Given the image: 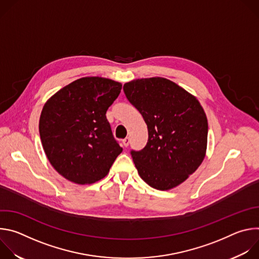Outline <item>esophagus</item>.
Segmentation results:
<instances>
[{"label":"esophagus","instance_id":"34e87169","mask_svg":"<svg viewBox=\"0 0 259 259\" xmlns=\"http://www.w3.org/2000/svg\"><path fill=\"white\" fill-rule=\"evenodd\" d=\"M129 143H130V138L129 137H126L125 139H123V145L125 147H127L129 145Z\"/></svg>","mask_w":259,"mask_h":259}]
</instances>
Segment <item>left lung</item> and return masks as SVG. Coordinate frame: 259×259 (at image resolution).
<instances>
[{
	"mask_svg": "<svg viewBox=\"0 0 259 259\" xmlns=\"http://www.w3.org/2000/svg\"><path fill=\"white\" fill-rule=\"evenodd\" d=\"M123 89L149 131L144 149L131 151L139 176L156 190L176 188L206 156L208 121L202 105L187 90L161 77L133 80Z\"/></svg>",
	"mask_w": 259,
	"mask_h": 259,
	"instance_id": "1",
	"label": "left lung"
}]
</instances>
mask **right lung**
<instances>
[{
  "label": "right lung",
  "instance_id": "1",
  "mask_svg": "<svg viewBox=\"0 0 259 259\" xmlns=\"http://www.w3.org/2000/svg\"><path fill=\"white\" fill-rule=\"evenodd\" d=\"M121 89L114 80L85 77L44 104L39 122L43 149L52 167L67 180L94 183L107 175L122 153L105 116Z\"/></svg>",
  "mask_w": 259,
  "mask_h": 259
}]
</instances>
